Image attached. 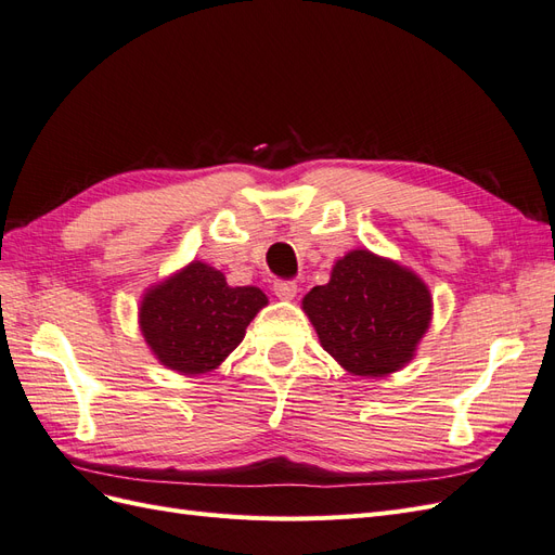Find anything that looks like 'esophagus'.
Returning <instances> with one entry per match:
<instances>
[{
  "mask_svg": "<svg viewBox=\"0 0 555 555\" xmlns=\"http://www.w3.org/2000/svg\"><path fill=\"white\" fill-rule=\"evenodd\" d=\"M273 292H275V296L282 298V300H292V298L296 296L298 287H296L294 280H275Z\"/></svg>",
  "mask_w": 555,
  "mask_h": 555,
  "instance_id": "obj_1",
  "label": "esophagus"
}]
</instances>
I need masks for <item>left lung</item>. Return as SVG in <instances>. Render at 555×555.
I'll list each match as a JSON object with an SVG mask.
<instances>
[{
  "instance_id": "left-lung-1",
  "label": "left lung",
  "mask_w": 555,
  "mask_h": 555,
  "mask_svg": "<svg viewBox=\"0 0 555 555\" xmlns=\"http://www.w3.org/2000/svg\"><path fill=\"white\" fill-rule=\"evenodd\" d=\"M430 292L408 268L349 251L331 282L304 298L322 347L349 373L382 377L405 365L430 324Z\"/></svg>"
}]
</instances>
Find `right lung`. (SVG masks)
Instances as JSON below:
<instances>
[{
	"instance_id": "obj_1",
	"label": "right lung",
	"mask_w": 555,
	"mask_h": 555,
	"mask_svg": "<svg viewBox=\"0 0 555 555\" xmlns=\"http://www.w3.org/2000/svg\"><path fill=\"white\" fill-rule=\"evenodd\" d=\"M266 304L261 289L229 287L220 271L194 261L145 294L141 331L164 365L198 375L243 343L247 324Z\"/></svg>"
}]
</instances>
